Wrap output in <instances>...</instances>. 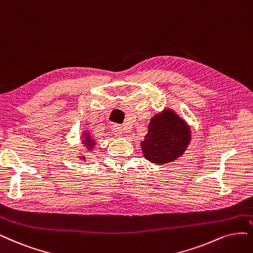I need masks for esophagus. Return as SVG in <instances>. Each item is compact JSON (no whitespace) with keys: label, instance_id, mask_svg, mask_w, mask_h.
Here are the masks:
<instances>
[{"label":"esophagus","instance_id":"esophagus-1","mask_svg":"<svg viewBox=\"0 0 253 253\" xmlns=\"http://www.w3.org/2000/svg\"><path fill=\"white\" fill-rule=\"evenodd\" d=\"M112 130H114V132L118 136H122V134L124 133V128L120 125H115L114 127H112Z\"/></svg>","mask_w":253,"mask_h":253}]
</instances>
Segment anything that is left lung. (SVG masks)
Listing matches in <instances>:
<instances>
[{
  "label": "left lung",
  "mask_w": 253,
  "mask_h": 253,
  "mask_svg": "<svg viewBox=\"0 0 253 253\" xmlns=\"http://www.w3.org/2000/svg\"><path fill=\"white\" fill-rule=\"evenodd\" d=\"M190 139L188 126L169 109L151 120L149 132L142 142V150L152 163H170L184 152Z\"/></svg>",
  "instance_id": "left-lung-1"
}]
</instances>
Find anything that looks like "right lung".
<instances>
[{
	"label": "right lung",
	"mask_w": 253,
	"mask_h": 253,
	"mask_svg": "<svg viewBox=\"0 0 253 253\" xmlns=\"http://www.w3.org/2000/svg\"><path fill=\"white\" fill-rule=\"evenodd\" d=\"M86 135H88V134H86ZM86 141H84V142H85V143H87V144H85V145H87V146H91V145H93L92 143L93 142H91V139H90V137L89 136H86ZM88 148H90V147H88Z\"/></svg>",
	"instance_id": "right-lung-1"
}]
</instances>
